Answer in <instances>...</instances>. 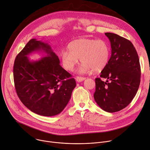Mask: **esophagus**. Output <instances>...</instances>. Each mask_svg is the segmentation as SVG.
<instances>
[{
	"label": "esophagus",
	"mask_w": 150,
	"mask_h": 150,
	"mask_svg": "<svg viewBox=\"0 0 150 150\" xmlns=\"http://www.w3.org/2000/svg\"><path fill=\"white\" fill-rule=\"evenodd\" d=\"M76 80H77V82H80L83 81V80H84L85 79V77H80V76H76Z\"/></svg>",
	"instance_id": "esophagus-1"
}]
</instances>
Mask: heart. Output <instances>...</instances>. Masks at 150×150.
<instances>
[{"label": "heart", "mask_w": 150, "mask_h": 150, "mask_svg": "<svg viewBox=\"0 0 150 150\" xmlns=\"http://www.w3.org/2000/svg\"><path fill=\"white\" fill-rule=\"evenodd\" d=\"M68 50L61 53L64 68L72 71L79 62L82 63L79 71L85 73L94 70L96 72L102 71L108 65L110 56L109 44L104 40L80 38L68 45Z\"/></svg>", "instance_id": "b5f03b06"}]
</instances>
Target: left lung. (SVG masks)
I'll return each instance as SVG.
<instances>
[{"mask_svg": "<svg viewBox=\"0 0 150 150\" xmlns=\"http://www.w3.org/2000/svg\"><path fill=\"white\" fill-rule=\"evenodd\" d=\"M109 39L112 54L107 66L96 79L94 98L106 112L113 113L127 106L139 88L141 66L137 53L130 41L117 34L105 33ZM101 78H106V82Z\"/></svg>", "mask_w": 150, "mask_h": 150, "instance_id": "obj_1", "label": "left lung"}]
</instances>
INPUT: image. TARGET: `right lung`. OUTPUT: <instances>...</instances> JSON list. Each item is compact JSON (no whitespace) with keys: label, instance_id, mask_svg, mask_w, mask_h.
<instances>
[{"label":"right lung","instance_id":"add662e5","mask_svg":"<svg viewBox=\"0 0 150 150\" xmlns=\"http://www.w3.org/2000/svg\"><path fill=\"white\" fill-rule=\"evenodd\" d=\"M40 50L48 55L39 61L30 62L27 55ZM59 64L50 46L36 39H31L16 57L13 75L17 94L23 104L35 113L54 116L70 100L76 80Z\"/></svg>","mask_w":150,"mask_h":150}]
</instances>
